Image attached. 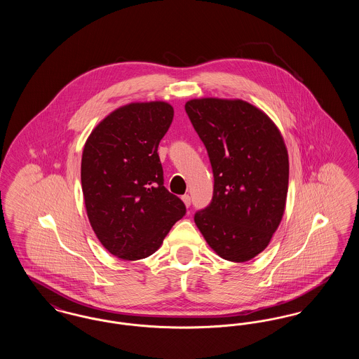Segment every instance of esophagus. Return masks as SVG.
Returning a JSON list of instances; mask_svg holds the SVG:
<instances>
[{
  "instance_id": "esophagus-1",
  "label": "esophagus",
  "mask_w": 359,
  "mask_h": 359,
  "mask_svg": "<svg viewBox=\"0 0 359 359\" xmlns=\"http://www.w3.org/2000/svg\"><path fill=\"white\" fill-rule=\"evenodd\" d=\"M182 199H183V202H184V205H187V207H189L191 205V198H189V195H183L182 196Z\"/></svg>"
}]
</instances>
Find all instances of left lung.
Listing matches in <instances>:
<instances>
[{"mask_svg": "<svg viewBox=\"0 0 359 359\" xmlns=\"http://www.w3.org/2000/svg\"><path fill=\"white\" fill-rule=\"evenodd\" d=\"M186 113L214 175L211 203L195 223L223 259L249 261L269 245L285 210L290 161L283 136L264 111L241 100H191Z\"/></svg>", "mask_w": 359, "mask_h": 359, "instance_id": "1", "label": "left lung"}]
</instances>
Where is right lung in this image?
I'll return each mask as SVG.
<instances>
[{"instance_id":"1","label":"right lung","mask_w":359,"mask_h":359,"mask_svg":"<svg viewBox=\"0 0 359 359\" xmlns=\"http://www.w3.org/2000/svg\"><path fill=\"white\" fill-rule=\"evenodd\" d=\"M173 120L170 103L125 104L101 121L86 141L81 179L95 236L113 256L154 255L186 205L164 187L157 154Z\"/></svg>"}]
</instances>
